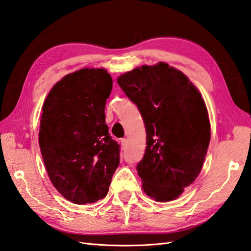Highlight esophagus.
<instances>
[{
    "label": "esophagus",
    "instance_id": "1",
    "mask_svg": "<svg viewBox=\"0 0 251 251\" xmlns=\"http://www.w3.org/2000/svg\"><path fill=\"white\" fill-rule=\"evenodd\" d=\"M120 142H121V148H123V150H125V149L126 148V143H127L126 139V138H123V139L120 140Z\"/></svg>",
    "mask_w": 251,
    "mask_h": 251
}]
</instances>
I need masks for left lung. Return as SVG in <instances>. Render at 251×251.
<instances>
[{
	"label": "left lung",
	"mask_w": 251,
	"mask_h": 251,
	"mask_svg": "<svg viewBox=\"0 0 251 251\" xmlns=\"http://www.w3.org/2000/svg\"><path fill=\"white\" fill-rule=\"evenodd\" d=\"M117 82L147 128L146 153L137 164L144 193L158 202L177 199L199 176L210 141L201 93L166 63L135 68Z\"/></svg>",
	"instance_id": "obj_1"
}]
</instances>
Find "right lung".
<instances>
[{
    "mask_svg": "<svg viewBox=\"0 0 251 251\" xmlns=\"http://www.w3.org/2000/svg\"><path fill=\"white\" fill-rule=\"evenodd\" d=\"M112 86L107 70L85 68L57 81L43 104V160L53 186L75 204L104 198L118 168L120 146L104 115Z\"/></svg>",
    "mask_w": 251,
    "mask_h": 251,
    "instance_id": "1",
    "label": "right lung"
}]
</instances>
